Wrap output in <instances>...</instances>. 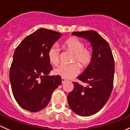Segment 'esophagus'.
Here are the masks:
<instances>
[{"label":"esophagus","instance_id":"esophagus-1","mask_svg":"<svg viewBox=\"0 0 130 130\" xmlns=\"http://www.w3.org/2000/svg\"><path fill=\"white\" fill-rule=\"evenodd\" d=\"M61 81H62V83H64V82H66V81H68V80L66 78H65L62 77L61 78Z\"/></svg>","mask_w":130,"mask_h":130}]
</instances>
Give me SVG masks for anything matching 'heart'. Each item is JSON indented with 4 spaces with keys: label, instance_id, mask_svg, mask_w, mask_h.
Listing matches in <instances>:
<instances>
[{
    "label": "heart",
    "instance_id": "1",
    "mask_svg": "<svg viewBox=\"0 0 130 130\" xmlns=\"http://www.w3.org/2000/svg\"><path fill=\"white\" fill-rule=\"evenodd\" d=\"M64 46L72 53L73 61H76L82 68H85L91 62L92 57V52L84 48V44L76 38H70L64 42ZM60 48L57 44L52 46L48 50V58L53 64H57L60 57ZM55 73L63 78H71L77 75L80 71L78 66L76 63L71 64H60L54 70Z\"/></svg>",
    "mask_w": 130,
    "mask_h": 130
}]
</instances>
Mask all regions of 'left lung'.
Instances as JSON below:
<instances>
[{
	"mask_svg": "<svg viewBox=\"0 0 130 130\" xmlns=\"http://www.w3.org/2000/svg\"><path fill=\"white\" fill-rule=\"evenodd\" d=\"M72 35L87 39L92 48L91 63L78 79L83 86L74 82V89L68 95L70 108L81 116L95 114L103 108L113 89L114 59L108 42L97 32H73Z\"/></svg>",
	"mask_w": 130,
	"mask_h": 130,
	"instance_id": "left-lung-1",
	"label": "left lung"
}]
</instances>
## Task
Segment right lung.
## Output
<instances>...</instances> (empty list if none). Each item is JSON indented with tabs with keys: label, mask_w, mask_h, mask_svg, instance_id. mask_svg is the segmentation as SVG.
Listing matches in <instances>:
<instances>
[{
	"label": "right lung",
	"mask_w": 130,
	"mask_h": 130,
	"mask_svg": "<svg viewBox=\"0 0 130 130\" xmlns=\"http://www.w3.org/2000/svg\"><path fill=\"white\" fill-rule=\"evenodd\" d=\"M61 35L41 28L26 37L15 49L9 79L14 99L26 110L36 112L45 108L53 91L61 84L59 75H48L52 66L48 55Z\"/></svg>",
	"instance_id": "obj_1"
}]
</instances>
